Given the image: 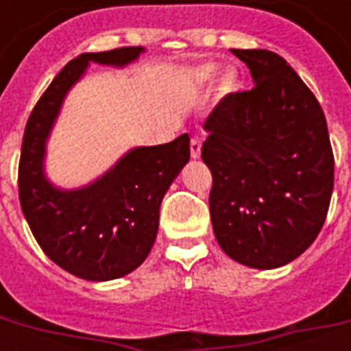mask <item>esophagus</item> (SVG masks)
<instances>
[{
    "instance_id": "esophagus-1",
    "label": "esophagus",
    "mask_w": 351,
    "mask_h": 351,
    "mask_svg": "<svg viewBox=\"0 0 351 351\" xmlns=\"http://www.w3.org/2000/svg\"><path fill=\"white\" fill-rule=\"evenodd\" d=\"M190 154L193 160H197L201 156V138L199 137H191L190 141Z\"/></svg>"
}]
</instances>
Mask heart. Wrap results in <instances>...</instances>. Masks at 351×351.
<instances>
[{
    "label": "heart",
    "instance_id": "obj_1",
    "mask_svg": "<svg viewBox=\"0 0 351 351\" xmlns=\"http://www.w3.org/2000/svg\"><path fill=\"white\" fill-rule=\"evenodd\" d=\"M216 75H218V67L216 65H203L197 71V79L201 82H210V80L216 79ZM233 84H235V77L233 75H226L223 80H221V86L226 88V90H231Z\"/></svg>",
    "mask_w": 351,
    "mask_h": 351
}]
</instances>
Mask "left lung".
<instances>
[{
	"label": "left lung",
	"instance_id": "8db88e82",
	"mask_svg": "<svg viewBox=\"0 0 351 351\" xmlns=\"http://www.w3.org/2000/svg\"><path fill=\"white\" fill-rule=\"evenodd\" d=\"M256 86L228 93L206 118L201 158L213 173L214 235L229 258L276 269L324 228L335 158L316 95L271 50H231Z\"/></svg>",
	"mask_w": 351,
	"mask_h": 351
}]
</instances>
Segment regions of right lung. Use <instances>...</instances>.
Wrapping results in <instances>:
<instances>
[{
    "instance_id": "right-lung-1",
    "label": "right lung",
    "mask_w": 351,
    "mask_h": 351,
    "mask_svg": "<svg viewBox=\"0 0 351 351\" xmlns=\"http://www.w3.org/2000/svg\"><path fill=\"white\" fill-rule=\"evenodd\" d=\"M143 50L122 47L71 60L37 101L22 138L19 197L27 226L54 263L92 282L125 276L150 254L161 199L190 160V137L184 133L167 145L133 148L79 190H60L45 176L47 138L65 95L90 62L123 67Z\"/></svg>"
}]
</instances>
